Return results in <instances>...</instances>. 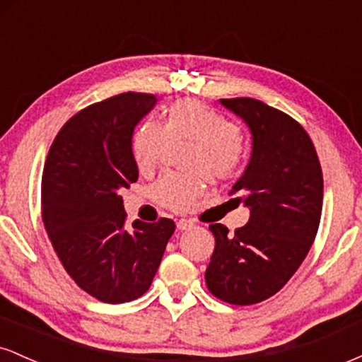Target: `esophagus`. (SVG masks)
Segmentation results:
<instances>
[{
    "mask_svg": "<svg viewBox=\"0 0 362 362\" xmlns=\"http://www.w3.org/2000/svg\"><path fill=\"white\" fill-rule=\"evenodd\" d=\"M177 228H178V230H180V231L190 230V228H194V221H192V219L182 218V219H178V221H177Z\"/></svg>",
    "mask_w": 362,
    "mask_h": 362,
    "instance_id": "esophagus-1",
    "label": "esophagus"
}]
</instances>
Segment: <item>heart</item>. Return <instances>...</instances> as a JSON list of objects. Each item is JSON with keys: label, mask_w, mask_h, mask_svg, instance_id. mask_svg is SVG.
<instances>
[{"label": "heart", "mask_w": 362, "mask_h": 362, "mask_svg": "<svg viewBox=\"0 0 362 362\" xmlns=\"http://www.w3.org/2000/svg\"><path fill=\"white\" fill-rule=\"evenodd\" d=\"M172 139L197 143L199 148L190 160V170L214 182L230 180L242 167L243 146L240 127L204 103L185 98L170 107L165 126L156 120H146L136 129L132 136V155L139 172H155ZM204 190L202 177L170 172L156 182L153 195L168 209L187 211Z\"/></svg>", "instance_id": "1"}]
</instances>
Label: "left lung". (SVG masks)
<instances>
[{
	"mask_svg": "<svg viewBox=\"0 0 362 362\" xmlns=\"http://www.w3.org/2000/svg\"><path fill=\"white\" fill-rule=\"evenodd\" d=\"M252 132V156L230 194L250 209L230 235L211 224L216 247L206 269L207 289L230 305H255L274 296L308 255L323 202L317 149L300 122L255 98H223Z\"/></svg>",
	"mask_w": 362,
	"mask_h": 362,
	"instance_id": "left-lung-1",
	"label": "left lung"
}]
</instances>
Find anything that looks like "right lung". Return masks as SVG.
<instances>
[{
	"mask_svg": "<svg viewBox=\"0 0 362 362\" xmlns=\"http://www.w3.org/2000/svg\"><path fill=\"white\" fill-rule=\"evenodd\" d=\"M151 93L115 95L73 115L57 132L42 173V221L54 252L90 296L117 305L151 286L175 223L126 226L120 190L138 180L134 127Z\"/></svg>",
	"mask_w": 362,
	"mask_h": 362,
	"instance_id": "right-lung-1",
	"label": "right lung"
}]
</instances>
